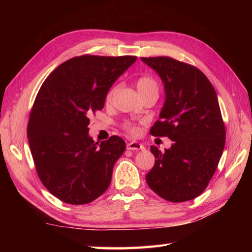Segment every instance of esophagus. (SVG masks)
I'll list each match as a JSON object with an SVG mask.
<instances>
[{"label": "esophagus", "mask_w": 252, "mask_h": 252, "mask_svg": "<svg viewBox=\"0 0 252 252\" xmlns=\"http://www.w3.org/2000/svg\"><path fill=\"white\" fill-rule=\"evenodd\" d=\"M127 149L128 150H142V149H144V146L141 143L133 141V142H130L127 144Z\"/></svg>", "instance_id": "1"}]
</instances>
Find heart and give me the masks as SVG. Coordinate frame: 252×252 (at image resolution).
Returning a JSON list of instances; mask_svg holds the SVG:
<instances>
[{
    "label": "heart",
    "instance_id": "obj_1",
    "mask_svg": "<svg viewBox=\"0 0 252 252\" xmlns=\"http://www.w3.org/2000/svg\"><path fill=\"white\" fill-rule=\"evenodd\" d=\"M136 88H138L141 95L145 94H148V93H154V91H158V85L157 81L154 78L148 77V75H144V77H141L138 79V81H136ZM114 90H116V88H112L108 93L107 101L111 100ZM124 128L130 134L134 135V134L139 133V127L135 126L132 123H125Z\"/></svg>",
    "mask_w": 252,
    "mask_h": 252
}]
</instances>
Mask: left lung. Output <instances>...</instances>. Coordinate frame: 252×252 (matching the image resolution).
<instances>
[{
  "instance_id": "1",
  "label": "left lung",
  "mask_w": 252,
  "mask_h": 252,
  "mask_svg": "<svg viewBox=\"0 0 252 252\" xmlns=\"http://www.w3.org/2000/svg\"><path fill=\"white\" fill-rule=\"evenodd\" d=\"M141 60L159 75L165 88L159 120L150 133L173 141L165 152L150 147L156 163L146 174V182L164 200H193L207 187L225 146L226 131L217 93L194 66L168 57Z\"/></svg>"
}]
</instances>
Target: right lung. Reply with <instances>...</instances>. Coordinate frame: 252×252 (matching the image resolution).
Segmentation results:
<instances>
[{"instance_id":"1","label":"right lung","mask_w":252,"mask_h":252,"mask_svg":"<svg viewBox=\"0 0 252 252\" xmlns=\"http://www.w3.org/2000/svg\"><path fill=\"white\" fill-rule=\"evenodd\" d=\"M135 61L131 56L72 58L37 93L27 127L29 147L43 185L62 202L88 204L109 187L126 144L117 135L94 143L89 117L103 109L113 83Z\"/></svg>"}]
</instances>
